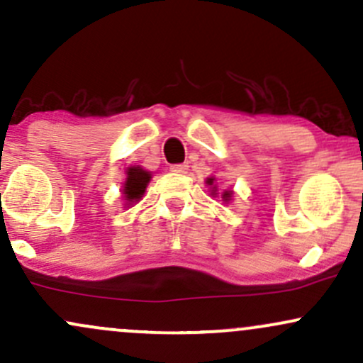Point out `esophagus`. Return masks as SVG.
Returning a JSON list of instances; mask_svg holds the SVG:
<instances>
[{
  "label": "esophagus",
  "mask_w": 363,
  "mask_h": 363,
  "mask_svg": "<svg viewBox=\"0 0 363 363\" xmlns=\"http://www.w3.org/2000/svg\"><path fill=\"white\" fill-rule=\"evenodd\" d=\"M187 169H189V165H187V164L170 165V170H172V172H177V174H186Z\"/></svg>",
  "instance_id": "esophagus-1"
}]
</instances>
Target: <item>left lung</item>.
<instances>
[{"label": "left lung", "mask_w": 363, "mask_h": 363, "mask_svg": "<svg viewBox=\"0 0 363 363\" xmlns=\"http://www.w3.org/2000/svg\"><path fill=\"white\" fill-rule=\"evenodd\" d=\"M206 182H208V184H211V182H213V179H208ZM223 198H225V199H227V198H230V193H225V194H223Z\"/></svg>", "instance_id": "obj_1"}]
</instances>
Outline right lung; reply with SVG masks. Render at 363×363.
<instances>
[{
  "mask_svg": "<svg viewBox=\"0 0 363 363\" xmlns=\"http://www.w3.org/2000/svg\"><path fill=\"white\" fill-rule=\"evenodd\" d=\"M150 172L143 170L141 167H131L128 169V179L124 182V198L128 199L129 203H135L143 196L145 189H147V184L150 182Z\"/></svg>",
  "mask_w": 363,
  "mask_h": 363,
  "instance_id": "1",
  "label": "right lung"
}]
</instances>
